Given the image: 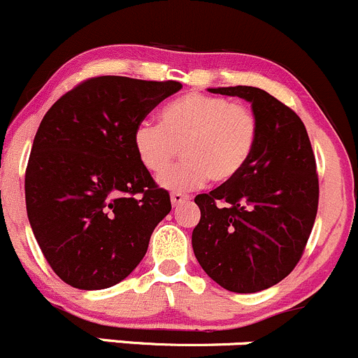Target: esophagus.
Here are the masks:
<instances>
[{
    "mask_svg": "<svg viewBox=\"0 0 358 358\" xmlns=\"http://www.w3.org/2000/svg\"><path fill=\"white\" fill-rule=\"evenodd\" d=\"M187 200H189V196H187V194H182V193H172L171 194V201H172V205H174V206L186 203Z\"/></svg>",
    "mask_w": 358,
    "mask_h": 358,
    "instance_id": "34e87169",
    "label": "esophagus"
}]
</instances>
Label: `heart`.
Returning <instances> with one entry per match:
<instances>
[{"mask_svg":"<svg viewBox=\"0 0 358 358\" xmlns=\"http://www.w3.org/2000/svg\"><path fill=\"white\" fill-rule=\"evenodd\" d=\"M259 143V120L245 105L203 93L169 101L158 125L141 122L132 132V148L150 174H160L178 157L184 160L160 176L167 189L187 191L213 182H231L245 171Z\"/></svg>","mask_w":358,"mask_h":358,"instance_id":"1","label":"heart"}]
</instances>
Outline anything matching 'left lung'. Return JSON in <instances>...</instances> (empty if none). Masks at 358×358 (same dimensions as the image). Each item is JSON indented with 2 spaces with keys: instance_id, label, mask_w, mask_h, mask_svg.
<instances>
[{
  "instance_id": "1",
  "label": "left lung",
  "mask_w": 358,
  "mask_h": 358,
  "mask_svg": "<svg viewBox=\"0 0 358 358\" xmlns=\"http://www.w3.org/2000/svg\"><path fill=\"white\" fill-rule=\"evenodd\" d=\"M208 91L252 103L259 143L238 178L194 198L201 217L193 252L217 285L257 293L282 281L301 259L319 205L315 157L300 117L267 91Z\"/></svg>"
}]
</instances>
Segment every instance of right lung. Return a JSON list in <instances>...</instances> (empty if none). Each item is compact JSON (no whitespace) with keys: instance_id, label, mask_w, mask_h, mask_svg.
Masks as SVG:
<instances>
[{"instance_id":"obj_1","label":"right lung","mask_w":358,"mask_h":358,"mask_svg":"<svg viewBox=\"0 0 358 358\" xmlns=\"http://www.w3.org/2000/svg\"><path fill=\"white\" fill-rule=\"evenodd\" d=\"M180 87L93 77L43 117L25 171L27 217L44 259L73 288L105 289L127 278L171 212L169 193L136 157L132 132Z\"/></svg>"}]
</instances>
